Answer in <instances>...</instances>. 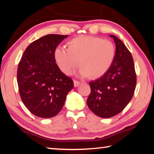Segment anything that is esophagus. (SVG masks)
Segmentation results:
<instances>
[{"instance_id":"esophagus-1","label":"esophagus","mask_w":154,"mask_h":154,"mask_svg":"<svg viewBox=\"0 0 154 154\" xmlns=\"http://www.w3.org/2000/svg\"><path fill=\"white\" fill-rule=\"evenodd\" d=\"M79 84H80V82H79V81H77V80H74V86L75 87L78 86Z\"/></svg>"}]
</instances>
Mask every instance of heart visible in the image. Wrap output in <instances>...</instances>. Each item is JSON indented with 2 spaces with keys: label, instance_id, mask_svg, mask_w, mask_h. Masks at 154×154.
Masks as SVG:
<instances>
[{
  "label": "heart",
  "instance_id": "heart-1",
  "mask_svg": "<svg viewBox=\"0 0 154 154\" xmlns=\"http://www.w3.org/2000/svg\"><path fill=\"white\" fill-rule=\"evenodd\" d=\"M116 55L113 43L107 38L82 35L72 38L67 48H57L54 52L56 61L66 75L72 74L78 65L83 77L102 76L110 69Z\"/></svg>",
  "mask_w": 154,
  "mask_h": 154
}]
</instances>
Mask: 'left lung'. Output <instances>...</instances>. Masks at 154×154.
Listing matches in <instances>:
<instances>
[{
  "mask_svg": "<svg viewBox=\"0 0 154 154\" xmlns=\"http://www.w3.org/2000/svg\"><path fill=\"white\" fill-rule=\"evenodd\" d=\"M116 55L113 64L102 77L90 82L91 92L87 104L94 113L108 118L120 113L131 100L137 84L132 56L116 36Z\"/></svg>",
  "mask_w": 154,
  "mask_h": 154,
  "instance_id": "left-lung-1",
  "label": "left lung"
}]
</instances>
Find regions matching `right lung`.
<instances>
[{"instance_id": "right-lung-1", "label": "right lung", "mask_w": 154, "mask_h": 154, "mask_svg": "<svg viewBox=\"0 0 154 154\" xmlns=\"http://www.w3.org/2000/svg\"><path fill=\"white\" fill-rule=\"evenodd\" d=\"M68 35H47L28 45L18 64L17 81L21 99L26 108L43 118L56 116L74 87L56 63L54 52Z\"/></svg>"}]
</instances>
